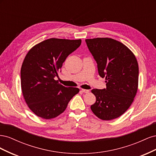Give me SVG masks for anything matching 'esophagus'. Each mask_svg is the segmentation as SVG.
<instances>
[{
	"label": "esophagus",
	"mask_w": 156,
	"mask_h": 156,
	"mask_svg": "<svg viewBox=\"0 0 156 156\" xmlns=\"http://www.w3.org/2000/svg\"><path fill=\"white\" fill-rule=\"evenodd\" d=\"M81 91L84 93H88L89 92V90H86V89H81Z\"/></svg>",
	"instance_id": "1"
}]
</instances>
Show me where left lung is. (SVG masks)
<instances>
[{"label": "left lung", "instance_id": "8db88e82", "mask_svg": "<svg viewBox=\"0 0 156 156\" xmlns=\"http://www.w3.org/2000/svg\"><path fill=\"white\" fill-rule=\"evenodd\" d=\"M85 41L107 86L103 90H92L96 101L91 110L103 120L116 119L128 109L137 92V60L127 47L114 39L97 37Z\"/></svg>", "mask_w": 156, "mask_h": 156}]
</instances>
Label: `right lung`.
Returning <instances> with one entry per match:
<instances>
[{
  "label": "right lung",
  "instance_id": "obj_1",
  "mask_svg": "<svg viewBox=\"0 0 156 156\" xmlns=\"http://www.w3.org/2000/svg\"><path fill=\"white\" fill-rule=\"evenodd\" d=\"M81 44V40L50 38L28 52L21 69V90L28 107L37 116L48 120L58 116L79 93L78 88L65 87L55 77Z\"/></svg>",
  "mask_w": 156,
  "mask_h": 156
}]
</instances>
